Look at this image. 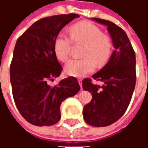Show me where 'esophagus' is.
<instances>
[{
  "instance_id": "obj_1",
  "label": "esophagus",
  "mask_w": 148,
  "mask_h": 148,
  "mask_svg": "<svg viewBox=\"0 0 148 148\" xmlns=\"http://www.w3.org/2000/svg\"><path fill=\"white\" fill-rule=\"evenodd\" d=\"M78 83H79V85H80V86H81V88H82V81L81 80V79H79V80H78Z\"/></svg>"
}]
</instances>
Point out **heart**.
<instances>
[{
  "label": "heart",
  "mask_w": 148,
  "mask_h": 148,
  "mask_svg": "<svg viewBox=\"0 0 148 148\" xmlns=\"http://www.w3.org/2000/svg\"><path fill=\"white\" fill-rule=\"evenodd\" d=\"M70 32L74 42L86 45L82 59H71L65 66V72L73 77H81L93 72L95 63L103 66L109 60L112 52L111 39L104 35L95 24L82 21L72 25ZM72 40L64 33H59L54 42V51L62 62H66L70 56Z\"/></svg>",
  "instance_id": "obj_1"
}]
</instances>
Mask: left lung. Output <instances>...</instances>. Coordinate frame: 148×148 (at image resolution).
<instances>
[{"mask_svg": "<svg viewBox=\"0 0 148 148\" xmlns=\"http://www.w3.org/2000/svg\"><path fill=\"white\" fill-rule=\"evenodd\" d=\"M107 27L114 51L107 64L92 77L103 85L92 83L90 78L82 81L84 90L89 91L92 100L84 106L83 117L93 127H106L124 115L132 97L136 81V55L130 40L121 27L111 21L92 18Z\"/></svg>", "mask_w": 148, "mask_h": 148, "instance_id": "left-lung-1", "label": "left lung"}]
</instances>
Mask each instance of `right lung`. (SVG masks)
I'll list each match as a JSON object with an SVG mask.
<instances>
[{"label":"right lung","mask_w":148,"mask_h":148,"mask_svg":"<svg viewBox=\"0 0 148 148\" xmlns=\"http://www.w3.org/2000/svg\"><path fill=\"white\" fill-rule=\"evenodd\" d=\"M77 14H62L35 22L19 37L10 66V82L16 108L36 126H51L61 118L60 106L80 90L77 78L62 79L55 86L48 81L58 77L62 67L54 51L60 31Z\"/></svg>","instance_id":"obj_1"}]
</instances>
